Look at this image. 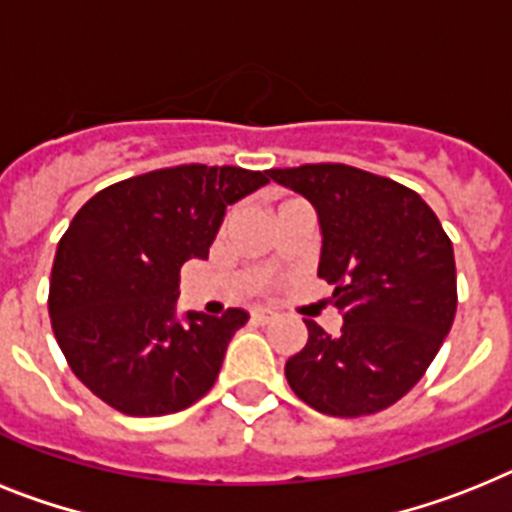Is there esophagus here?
Listing matches in <instances>:
<instances>
[{
    "label": "esophagus",
    "mask_w": 512,
    "mask_h": 512,
    "mask_svg": "<svg viewBox=\"0 0 512 512\" xmlns=\"http://www.w3.org/2000/svg\"><path fill=\"white\" fill-rule=\"evenodd\" d=\"M273 317H276V312H273V309H265V307L252 309V322H257V325H265V322H270Z\"/></svg>",
    "instance_id": "obj_1"
}]
</instances>
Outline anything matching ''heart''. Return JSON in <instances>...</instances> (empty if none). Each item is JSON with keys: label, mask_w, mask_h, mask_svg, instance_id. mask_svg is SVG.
Listing matches in <instances>:
<instances>
[{"label": "heart", "mask_w": 512, "mask_h": 512, "mask_svg": "<svg viewBox=\"0 0 512 512\" xmlns=\"http://www.w3.org/2000/svg\"><path fill=\"white\" fill-rule=\"evenodd\" d=\"M283 203H291V200H281V203H276V208H278V205H283Z\"/></svg>", "instance_id": "obj_1"}]
</instances>
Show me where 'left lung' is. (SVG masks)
<instances>
[{"mask_svg":"<svg viewBox=\"0 0 512 512\" xmlns=\"http://www.w3.org/2000/svg\"><path fill=\"white\" fill-rule=\"evenodd\" d=\"M270 179L315 205L322 229L317 276L333 283L343 328L315 320L286 362L291 390L320 414L388 409L422 380L458 307L453 242L435 210L388 176L346 163L270 169Z\"/></svg>","mask_w":512,"mask_h":512,"instance_id":"8db88e82","label":"left lung"}]
</instances>
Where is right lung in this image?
Listing matches in <instances>:
<instances>
[{
	"instance_id": "obj_1",
	"label": "right lung",
	"mask_w": 512,
	"mask_h": 512,
	"mask_svg": "<svg viewBox=\"0 0 512 512\" xmlns=\"http://www.w3.org/2000/svg\"><path fill=\"white\" fill-rule=\"evenodd\" d=\"M268 184V171L184 163L96 192L59 239L49 317L70 369L127 416H163L200 401L249 315L187 312L179 270L208 257L226 205Z\"/></svg>"
}]
</instances>
